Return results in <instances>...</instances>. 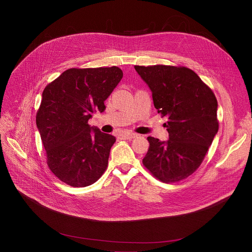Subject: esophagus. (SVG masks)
I'll return each instance as SVG.
<instances>
[{
    "label": "esophagus",
    "instance_id": "obj_1",
    "mask_svg": "<svg viewBox=\"0 0 252 252\" xmlns=\"http://www.w3.org/2000/svg\"><path fill=\"white\" fill-rule=\"evenodd\" d=\"M137 137V134H134V133H126L123 135V138L124 139H126V140H130V139H134Z\"/></svg>",
    "mask_w": 252,
    "mask_h": 252
}]
</instances>
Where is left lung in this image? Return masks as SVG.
Here are the masks:
<instances>
[{
    "label": "left lung",
    "mask_w": 252,
    "mask_h": 252,
    "mask_svg": "<svg viewBox=\"0 0 252 252\" xmlns=\"http://www.w3.org/2000/svg\"><path fill=\"white\" fill-rule=\"evenodd\" d=\"M135 69L150 88L157 112L168 118L163 126L169 140L148 137L143 164L163 183L187 179L202 163L219 130L214 92L185 66L135 65Z\"/></svg>",
    "instance_id": "obj_1"
}]
</instances>
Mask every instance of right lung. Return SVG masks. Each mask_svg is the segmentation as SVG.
<instances>
[{"mask_svg":"<svg viewBox=\"0 0 252 252\" xmlns=\"http://www.w3.org/2000/svg\"><path fill=\"white\" fill-rule=\"evenodd\" d=\"M112 67L69 68L48 84L35 122L50 170L71 187L97 182L108 165L115 138L92 127L89 119L123 78Z\"/></svg>","mask_w":252,"mask_h":252,"instance_id":"obj_1","label":"right lung"}]
</instances>
